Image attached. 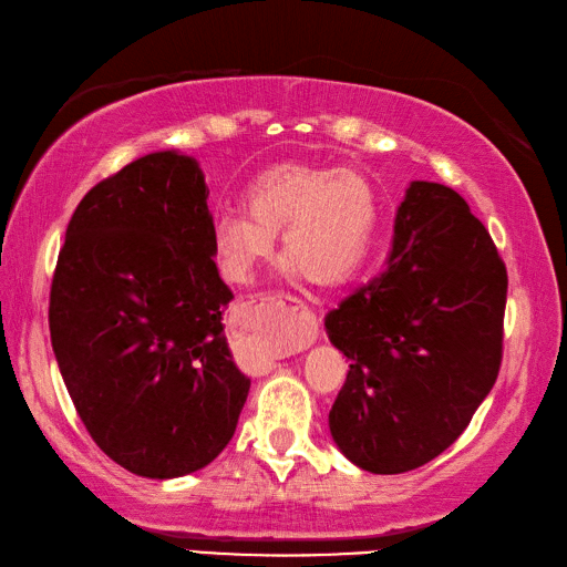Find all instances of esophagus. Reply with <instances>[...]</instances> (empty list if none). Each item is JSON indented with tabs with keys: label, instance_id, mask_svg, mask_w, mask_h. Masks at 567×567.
Here are the masks:
<instances>
[{
	"label": "esophagus",
	"instance_id": "1",
	"mask_svg": "<svg viewBox=\"0 0 567 567\" xmlns=\"http://www.w3.org/2000/svg\"><path fill=\"white\" fill-rule=\"evenodd\" d=\"M317 331V317L305 305L290 298H265L238 326L244 364L252 371L271 369V359L281 352L310 348Z\"/></svg>",
	"mask_w": 567,
	"mask_h": 567
}]
</instances>
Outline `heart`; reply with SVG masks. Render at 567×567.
<instances>
[{
    "label": "heart",
    "instance_id": "1",
    "mask_svg": "<svg viewBox=\"0 0 567 567\" xmlns=\"http://www.w3.org/2000/svg\"><path fill=\"white\" fill-rule=\"evenodd\" d=\"M244 213L215 219L213 248L221 274L246 284L281 234L284 271L331 288L362 265L379 221V196L367 175L352 167L286 161L257 175Z\"/></svg>",
    "mask_w": 567,
    "mask_h": 567
}]
</instances>
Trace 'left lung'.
<instances>
[{
	"instance_id": "8db88e82",
	"label": "left lung",
	"mask_w": 567,
	"mask_h": 567,
	"mask_svg": "<svg viewBox=\"0 0 567 567\" xmlns=\"http://www.w3.org/2000/svg\"><path fill=\"white\" fill-rule=\"evenodd\" d=\"M506 288L468 203L444 184L411 182L385 267L323 321L350 362L329 427L354 466L414 471L466 431L499 373Z\"/></svg>"
}]
</instances>
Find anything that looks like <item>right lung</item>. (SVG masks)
I'll return each instance as SVG.
<instances>
[{
    "mask_svg": "<svg viewBox=\"0 0 567 567\" xmlns=\"http://www.w3.org/2000/svg\"><path fill=\"white\" fill-rule=\"evenodd\" d=\"M196 158L156 151L80 200L51 281V348L99 450L169 480L227 447L250 379L221 315L234 298L213 248Z\"/></svg>",
    "mask_w": 567,
    "mask_h": 567,
    "instance_id": "add662e5",
    "label": "right lung"
}]
</instances>
